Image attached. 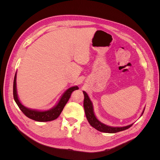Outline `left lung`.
Segmentation results:
<instances>
[{"instance_id": "1", "label": "left lung", "mask_w": 160, "mask_h": 160, "mask_svg": "<svg viewBox=\"0 0 160 160\" xmlns=\"http://www.w3.org/2000/svg\"><path fill=\"white\" fill-rule=\"evenodd\" d=\"M84 94V102H83V106H84V109L85 112L86 118L88 119L89 124L91 125L92 127L96 129L97 130L101 132H104V133H117L119 132H122V131H124L125 129H128L130 127L132 126L133 124H131L128 126L125 127H121V128H113V127H110L108 125H106L101 122L96 118L95 115L93 112V105H92L91 101L89 98L88 95L87 94L86 92L83 91ZM145 110V109H144ZM144 111H143V113L142 115H143Z\"/></svg>"}]
</instances>
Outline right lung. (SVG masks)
Instances as JSON below:
<instances>
[{
  "label": "right lung",
  "mask_w": 160,
  "mask_h": 160,
  "mask_svg": "<svg viewBox=\"0 0 160 160\" xmlns=\"http://www.w3.org/2000/svg\"><path fill=\"white\" fill-rule=\"evenodd\" d=\"M16 79H17V72L14 75V82H13V97L16 103L18 106V108L22 111V112L25 114L27 118H30L32 120L37 121V122H50V121L55 120L60 115L65 105L69 101L71 95L72 91L75 90L79 89V88L77 86L72 87V88L67 89L65 93L62 95L61 99L59 100V103L55 106V108H52L48 111H35L28 109L25 108V106L22 105L20 101H19L17 93V85H16Z\"/></svg>",
  "instance_id": "1"
}]
</instances>
